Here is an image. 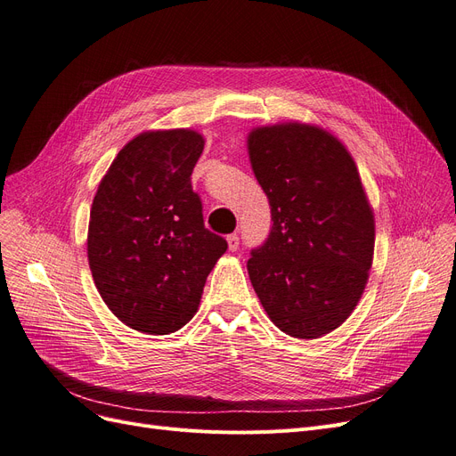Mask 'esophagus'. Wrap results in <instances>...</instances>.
I'll list each match as a JSON object with an SVG mask.
<instances>
[{
	"label": "esophagus",
	"mask_w": 456,
	"mask_h": 456,
	"mask_svg": "<svg viewBox=\"0 0 456 456\" xmlns=\"http://www.w3.org/2000/svg\"><path fill=\"white\" fill-rule=\"evenodd\" d=\"M226 241H228V248H230L232 252L240 248V235H238V233H230L228 238H226Z\"/></svg>",
	"instance_id": "1"
}]
</instances>
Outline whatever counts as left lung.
<instances>
[{"instance_id": "8db88e82", "label": "left lung", "mask_w": 456, "mask_h": 456, "mask_svg": "<svg viewBox=\"0 0 456 456\" xmlns=\"http://www.w3.org/2000/svg\"><path fill=\"white\" fill-rule=\"evenodd\" d=\"M273 228L247 262L269 320L294 338L337 330L365 291L374 213L346 145L318 125H264L247 136Z\"/></svg>"}]
</instances>
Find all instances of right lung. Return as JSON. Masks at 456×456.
I'll use <instances>...</instances> for the list:
<instances>
[{"label": "right lung", "instance_id": "obj_1", "mask_svg": "<svg viewBox=\"0 0 456 456\" xmlns=\"http://www.w3.org/2000/svg\"><path fill=\"white\" fill-rule=\"evenodd\" d=\"M204 150L192 129L145 131L123 145L89 213L87 260L106 306L131 330L168 335L196 314L228 248L204 226L191 174Z\"/></svg>", "mask_w": 456, "mask_h": 456}]
</instances>
